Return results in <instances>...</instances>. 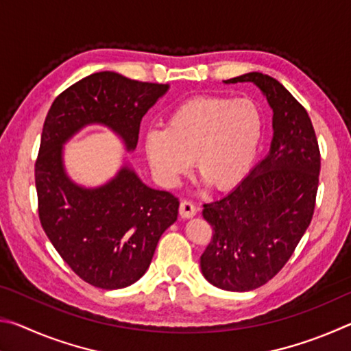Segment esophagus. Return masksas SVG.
Listing matches in <instances>:
<instances>
[{"label": "esophagus", "mask_w": 351, "mask_h": 351, "mask_svg": "<svg viewBox=\"0 0 351 351\" xmlns=\"http://www.w3.org/2000/svg\"><path fill=\"white\" fill-rule=\"evenodd\" d=\"M197 206H195L192 201H187V199H182L181 204H180V215L181 218H192L197 215Z\"/></svg>", "instance_id": "1"}]
</instances>
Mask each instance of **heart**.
<instances>
[{"label": "heart", "mask_w": 351, "mask_h": 351, "mask_svg": "<svg viewBox=\"0 0 351 351\" xmlns=\"http://www.w3.org/2000/svg\"><path fill=\"white\" fill-rule=\"evenodd\" d=\"M263 130V112L254 100L199 96L175 106L164 130L145 134V154L164 187H175L193 159L207 184L229 190L251 171Z\"/></svg>", "instance_id": "b5f03b06"}]
</instances>
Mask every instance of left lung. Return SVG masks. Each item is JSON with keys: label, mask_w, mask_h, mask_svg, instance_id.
<instances>
[{"label": "left lung", "mask_w": 351, "mask_h": 351, "mask_svg": "<svg viewBox=\"0 0 351 351\" xmlns=\"http://www.w3.org/2000/svg\"><path fill=\"white\" fill-rule=\"evenodd\" d=\"M239 82L255 83L268 99L274 138L266 158L232 192L204 204L213 234L201 255V271L213 287L243 293L268 283L310 226L320 152L306 110L280 82L261 73L224 80Z\"/></svg>", "instance_id": "obj_1"}]
</instances>
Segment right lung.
Listing matches in <instances>:
<instances>
[{
  "label": "right lung",
  "mask_w": 351,
  "mask_h": 351,
  "mask_svg": "<svg viewBox=\"0 0 351 351\" xmlns=\"http://www.w3.org/2000/svg\"><path fill=\"white\" fill-rule=\"evenodd\" d=\"M167 90L104 71L58 94L45 119L35 161L41 228L69 268L96 288H125L145 274L180 201L147 187L127 165L102 187L77 186L64 173L62 147L82 127L104 123L134 150L142 117Z\"/></svg>",
  "instance_id": "add662e5"
}]
</instances>
